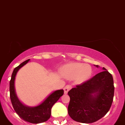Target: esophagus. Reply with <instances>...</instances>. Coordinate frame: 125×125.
Listing matches in <instances>:
<instances>
[{
	"instance_id": "34e87169",
	"label": "esophagus",
	"mask_w": 125,
	"mask_h": 125,
	"mask_svg": "<svg viewBox=\"0 0 125 125\" xmlns=\"http://www.w3.org/2000/svg\"><path fill=\"white\" fill-rule=\"evenodd\" d=\"M71 88H72V86H71V85H68L65 86V87L64 88V93H65V94H67L68 92L71 89Z\"/></svg>"
}]
</instances>
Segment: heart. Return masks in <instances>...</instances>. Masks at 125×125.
<instances>
[{
  "mask_svg": "<svg viewBox=\"0 0 125 125\" xmlns=\"http://www.w3.org/2000/svg\"><path fill=\"white\" fill-rule=\"evenodd\" d=\"M63 76L68 79L76 78L79 83L88 80L92 76V69L91 66L82 63H72L67 64L62 68Z\"/></svg>",
  "mask_w": 125,
  "mask_h": 125,
  "instance_id": "obj_1",
  "label": "heart"
}]
</instances>
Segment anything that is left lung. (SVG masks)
<instances>
[{
	"label": "left lung",
	"mask_w": 125,
	"mask_h": 125,
	"mask_svg": "<svg viewBox=\"0 0 125 125\" xmlns=\"http://www.w3.org/2000/svg\"><path fill=\"white\" fill-rule=\"evenodd\" d=\"M102 69L103 72L68 92L70 98L68 113L75 121L95 122L103 117L112 106L115 90L113 76L106 68Z\"/></svg>",
	"instance_id": "1"
}]
</instances>
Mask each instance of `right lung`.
I'll use <instances>...</instances> for the list:
<instances>
[{
  "instance_id": "1",
  "label": "right lung",
  "mask_w": 125,
  "mask_h": 125,
  "mask_svg": "<svg viewBox=\"0 0 125 125\" xmlns=\"http://www.w3.org/2000/svg\"><path fill=\"white\" fill-rule=\"evenodd\" d=\"M30 59L23 62L13 70L10 81V97L13 109L21 118L29 123L37 124L45 122L50 118L53 105L63 95L64 92L63 90H58L52 92L37 106H28L23 104L18 98L15 92V76L18 71Z\"/></svg>"
}]
</instances>
